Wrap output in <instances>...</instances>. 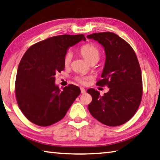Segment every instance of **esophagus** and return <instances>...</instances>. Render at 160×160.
I'll return each mask as SVG.
<instances>
[{
    "label": "esophagus",
    "instance_id": "1",
    "mask_svg": "<svg viewBox=\"0 0 160 160\" xmlns=\"http://www.w3.org/2000/svg\"><path fill=\"white\" fill-rule=\"evenodd\" d=\"M80 89H81V92L82 93V94H84V93H86V91L85 88H83V87H81Z\"/></svg>",
    "mask_w": 160,
    "mask_h": 160
}]
</instances>
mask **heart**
<instances>
[{"instance_id":"heart-1","label":"heart","mask_w":160,"mask_h":160,"mask_svg":"<svg viewBox=\"0 0 160 160\" xmlns=\"http://www.w3.org/2000/svg\"><path fill=\"white\" fill-rule=\"evenodd\" d=\"M80 53L83 56V58L86 61L89 62L90 64L91 63H96L100 58L101 52L99 48L95 45L94 44L88 43L84 44L83 46L81 47L80 49ZM72 59V53L70 51L65 53L64 57V64L65 66L69 65L71 63ZM90 79L88 77H78L76 78L77 82H79L81 84L85 85L88 83V80Z\"/></svg>"}]
</instances>
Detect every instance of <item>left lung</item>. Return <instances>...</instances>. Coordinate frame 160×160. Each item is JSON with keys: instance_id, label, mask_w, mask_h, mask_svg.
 I'll list each match as a JSON object with an SVG mask.
<instances>
[{"instance_id": "left-lung-1", "label": "left lung", "mask_w": 160, "mask_h": 160, "mask_svg": "<svg viewBox=\"0 0 160 160\" xmlns=\"http://www.w3.org/2000/svg\"><path fill=\"white\" fill-rule=\"evenodd\" d=\"M104 48L106 61L98 86H107L109 90L101 96L90 88L88 104L91 115L103 124L118 126L130 120L137 112L142 98V77L134 51L127 42L115 33L104 32L87 36Z\"/></svg>"}]
</instances>
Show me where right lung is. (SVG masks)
Segmentation results:
<instances>
[{"label": "right lung", "mask_w": 160, "mask_h": 160, "mask_svg": "<svg viewBox=\"0 0 160 160\" xmlns=\"http://www.w3.org/2000/svg\"><path fill=\"white\" fill-rule=\"evenodd\" d=\"M86 40L83 35L54 36L33 44L24 53L17 69L15 95L19 107L31 122L42 127L62 119L79 95L70 84L61 90L55 75L65 69L68 48Z\"/></svg>", "instance_id": "1"}]
</instances>
